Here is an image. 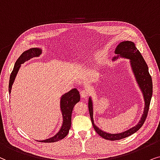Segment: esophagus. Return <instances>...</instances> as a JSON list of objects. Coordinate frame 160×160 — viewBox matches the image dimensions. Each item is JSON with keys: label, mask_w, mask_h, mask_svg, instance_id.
Returning a JSON list of instances; mask_svg holds the SVG:
<instances>
[{"label": "esophagus", "mask_w": 160, "mask_h": 160, "mask_svg": "<svg viewBox=\"0 0 160 160\" xmlns=\"http://www.w3.org/2000/svg\"><path fill=\"white\" fill-rule=\"evenodd\" d=\"M89 94V92L88 90H86V89H82V90L80 91V96H81L82 98H87L88 97V96Z\"/></svg>", "instance_id": "1"}]
</instances>
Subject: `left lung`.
Wrapping results in <instances>:
<instances>
[{"label":"left lung","mask_w":160,"mask_h":160,"mask_svg":"<svg viewBox=\"0 0 160 160\" xmlns=\"http://www.w3.org/2000/svg\"><path fill=\"white\" fill-rule=\"evenodd\" d=\"M115 53L117 55V56L115 57L113 60L118 58V57H122V58L130 60L131 67L132 69L133 73L135 74L138 86L141 89L142 94H143L145 108L142 118L136 126L128 129V130L118 134H110L101 130L93 123L92 100L91 99V98H89L88 110L93 128L98 133V135L101 136L102 138L109 140H118L129 137V136L132 135V134L136 132L138 129H140V127L142 126L145 121H146L147 116H148V110H149L151 99H152L153 92L152 79V76L150 75L149 72H148V66H147L144 58H142V55L140 54V51L136 48L135 44L132 42L129 41L121 42L117 46L116 50H115Z\"/></svg>","instance_id":"obj_1"}]
</instances>
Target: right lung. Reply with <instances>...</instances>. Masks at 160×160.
I'll list each match as a JSON object with an SVG mask.
<instances>
[{
    "label": "right lung",
    "instance_id": "1",
    "mask_svg": "<svg viewBox=\"0 0 160 160\" xmlns=\"http://www.w3.org/2000/svg\"><path fill=\"white\" fill-rule=\"evenodd\" d=\"M42 54L41 49L39 48H31L30 50L25 51L22 55L19 57L14 65L13 71L12 72L9 79V85H8V91L11 93L12 85L15 80L16 75L20 69V67L22 63H25L26 61L33 58L38 57ZM80 93L76 88L72 89L69 92L63 94L61 98V110L62 112L63 116V124L61 128L58 133L52 138L46 139L44 140H39V142H57L58 140H62L67 135L70 128H71L72 122V112L73 110L74 106L80 101Z\"/></svg>",
    "mask_w": 160,
    "mask_h": 160
}]
</instances>
